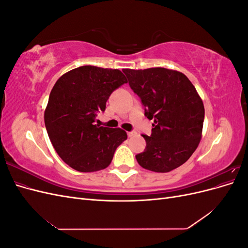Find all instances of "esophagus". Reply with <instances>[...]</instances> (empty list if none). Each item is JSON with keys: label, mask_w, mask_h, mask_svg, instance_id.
I'll use <instances>...</instances> for the list:
<instances>
[{"label": "esophagus", "mask_w": 248, "mask_h": 248, "mask_svg": "<svg viewBox=\"0 0 248 248\" xmlns=\"http://www.w3.org/2000/svg\"><path fill=\"white\" fill-rule=\"evenodd\" d=\"M127 134H128L129 138H132L133 136H136L137 132L136 131H129V132H127Z\"/></svg>", "instance_id": "1"}]
</instances>
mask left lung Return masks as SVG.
<instances>
[{"label":"left lung","mask_w":248,"mask_h":248,"mask_svg":"<svg viewBox=\"0 0 248 248\" xmlns=\"http://www.w3.org/2000/svg\"><path fill=\"white\" fill-rule=\"evenodd\" d=\"M128 84L153 120L144 152L136 155L141 168L168 172L182 166L202 138L205 108L196 88L183 73L161 67L124 69Z\"/></svg>","instance_id":"left-lung-1"}]
</instances>
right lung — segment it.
Listing matches in <instances>:
<instances>
[{"mask_svg":"<svg viewBox=\"0 0 248 248\" xmlns=\"http://www.w3.org/2000/svg\"><path fill=\"white\" fill-rule=\"evenodd\" d=\"M118 69L81 66L60 78L49 94L44 123L56 152L76 170L96 171L109 166L127 139L120 128L95 124L110 94L126 84Z\"/></svg>","mask_w":248,"mask_h":248,"instance_id":"1","label":"right lung"}]
</instances>
